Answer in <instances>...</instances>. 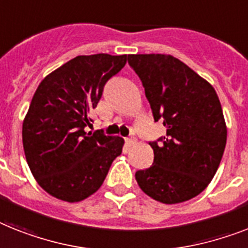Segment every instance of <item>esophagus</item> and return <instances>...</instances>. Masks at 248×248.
I'll return each mask as SVG.
<instances>
[{
    "instance_id": "1",
    "label": "esophagus",
    "mask_w": 248,
    "mask_h": 248,
    "mask_svg": "<svg viewBox=\"0 0 248 248\" xmlns=\"http://www.w3.org/2000/svg\"><path fill=\"white\" fill-rule=\"evenodd\" d=\"M125 143H126V146L129 147H132L136 144V138L134 137H129V138L125 139Z\"/></svg>"
}]
</instances>
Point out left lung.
<instances>
[{
  "instance_id": "left-lung-1",
  "label": "left lung",
  "mask_w": 248,
  "mask_h": 248,
  "mask_svg": "<svg viewBox=\"0 0 248 248\" xmlns=\"http://www.w3.org/2000/svg\"><path fill=\"white\" fill-rule=\"evenodd\" d=\"M155 122L166 136L151 142L153 165L136 172L139 187L163 204L199 195L219 167L227 126L216 90L185 63L167 54H130Z\"/></svg>"
}]
</instances>
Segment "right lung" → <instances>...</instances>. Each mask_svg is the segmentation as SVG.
I'll return each instance as SVG.
<instances>
[{
  "mask_svg": "<svg viewBox=\"0 0 248 248\" xmlns=\"http://www.w3.org/2000/svg\"><path fill=\"white\" fill-rule=\"evenodd\" d=\"M125 63L126 54L78 55L46 76L32 96L22 123L24 152L39 185L57 199L76 202L96 193L122 155L124 139L85 128L105 83Z\"/></svg>",
  "mask_w": 248,
  "mask_h": 248,
  "instance_id": "obj_1",
  "label": "right lung"
}]
</instances>
